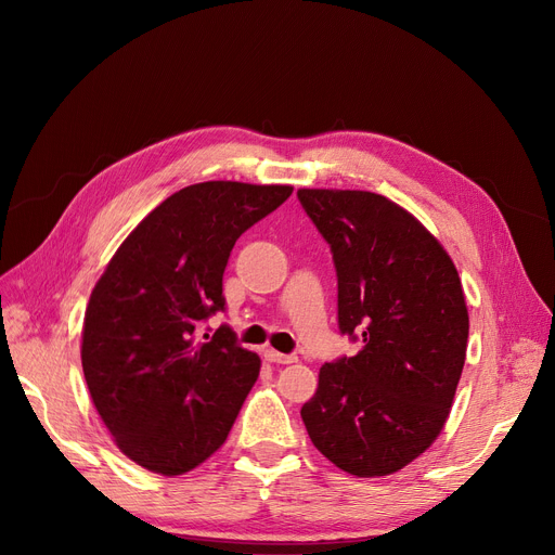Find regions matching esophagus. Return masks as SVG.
Wrapping results in <instances>:
<instances>
[{
    "label": "esophagus",
    "instance_id": "esophagus-1",
    "mask_svg": "<svg viewBox=\"0 0 555 555\" xmlns=\"http://www.w3.org/2000/svg\"><path fill=\"white\" fill-rule=\"evenodd\" d=\"M266 358L270 362H274V364H293V362H297V356H293V353H279V351H272V348H268Z\"/></svg>",
    "mask_w": 555,
    "mask_h": 555
}]
</instances>
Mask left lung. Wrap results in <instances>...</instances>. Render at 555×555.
Segmentation results:
<instances>
[{"instance_id": "8db88e82", "label": "left lung", "mask_w": 555, "mask_h": 555, "mask_svg": "<svg viewBox=\"0 0 555 555\" xmlns=\"http://www.w3.org/2000/svg\"><path fill=\"white\" fill-rule=\"evenodd\" d=\"M331 245L339 333L362 348L319 371L301 406L337 468L385 477L441 434L465 362L468 308L452 258L396 202L369 191H297Z\"/></svg>"}]
</instances>
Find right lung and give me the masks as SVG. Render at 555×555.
Wrapping results in <instances>:
<instances>
[{
	"label": "right lung",
	"instance_id": "obj_1",
	"mask_svg": "<svg viewBox=\"0 0 555 555\" xmlns=\"http://www.w3.org/2000/svg\"><path fill=\"white\" fill-rule=\"evenodd\" d=\"M293 186L202 182L166 197L116 249L82 324V373L119 450L141 468L184 475L224 441L260 358L229 326L222 274L243 233Z\"/></svg>",
	"mask_w": 555,
	"mask_h": 555
}]
</instances>
